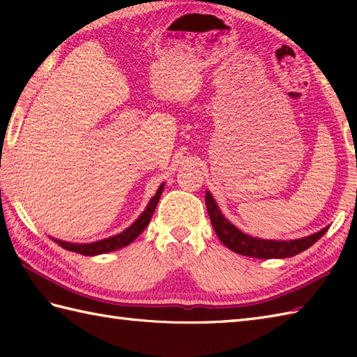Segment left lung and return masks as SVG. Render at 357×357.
<instances>
[{"instance_id":"obj_1","label":"left lung","mask_w":357,"mask_h":357,"mask_svg":"<svg viewBox=\"0 0 357 357\" xmlns=\"http://www.w3.org/2000/svg\"><path fill=\"white\" fill-rule=\"evenodd\" d=\"M206 206L211 225H213L218 238L221 239L222 244L233 250L234 253L257 257V259H275V257L284 259V257L299 255L319 241L328 230V227H325L321 231L294 241H264L248 236V234L239 231L231 222L227 221L219 211L210 192L206 193Z\"/></svg>"}]
</instances>
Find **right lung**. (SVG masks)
Returning <instances> with one entry per match:
<instances>
[{"label":"right lung","mask_w":357,"mask_h":357,"mask_svg":"<svg viewBox=\"0 0 357 357\" xmlns=\"http://www.w3.org/2000/svg\"><path fill=\"white\" fill-rule=\"evenodd\" d=\"M162 188H164V184L158 188L156 195L150 199L147 208L144 210V213L138 219H136V221L130 227H128L127 230L116 234V236H112V238L98 241V242H92V244H69V242L58 241V239H53V241H55L56 244L61 245L63 248L69 250V252H75V253H79L84 256L102 255V253L113 252V250L123 248V247L130 244V242H133L144 230H146V227L149 225L151 216H153V211L158 206V201H159V198H161Z\"/></svg>","instance_id":"right-lung-1"}]
</instances>
